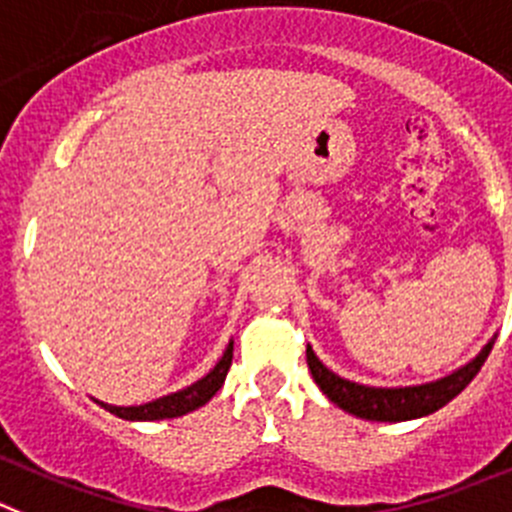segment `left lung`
Instances as JSON below:
<instances>
[{"label":"left lung","instance_id":"8db88e82","mask_svg":"<svg viewBox=\"0 0 512 512\" xmlns=\"http://www.w3.org/2000/svg\"><path fill=\"white\" fill-rule=\"evenodd\" d=\"M493 348V341L487 343L470 364L457 369L455 374L444 376L439 381H429L422 386H399V389H379V386H364L356 381L341 379L331 369L318 361L313 348H305L308 356V369L313 374L315 384L321 386L323 394L341 407L343 412L353 417L371 419V422H407V419L427 417L437 412L444 404H450L467 384L477 376V371L485 364L487 353Z\"/></svg>","mask_w":512,"mask_h":512}]
</instances>
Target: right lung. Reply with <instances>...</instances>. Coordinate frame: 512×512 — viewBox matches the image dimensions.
I'll use <instances>...</instances> for the list:
<instances>
[{
    "label": "right lung",
    "instance_id": "obj_1",
    "mask_svg": "<svg viewBox=\"0 0 512 512\" xmlns=\"http://www.w3.org/2000/svg\"><path fill=\"white\" fill-rule=\"evenodd\" d=\"M232 348L234 343H229L224 356L219 358V364L214 366L204 379H199L197 384L186 386V389L176 391V394L161 396V399L148 401V404H141V407H113V404H103V401H98V404L103 409H108L111 414H116V417L128 419V422H156V419L184 417V414L204 407V404L222 389L229 366H232Z\"/></svg>",
    "mask_w": 512,
    "mask_h": 512
}]
</instances>
